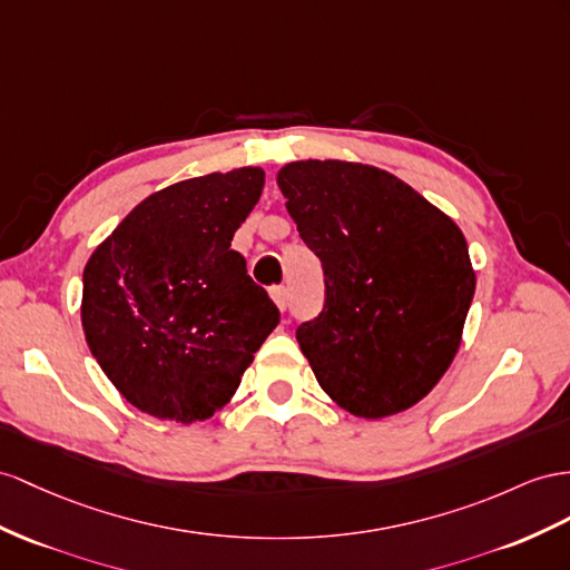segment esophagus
I'll return each mask as SVG.
<instances>
[{"mask_svg":"<svg viewBox=\"0 0 570 570\" xmlns=\"http://www.w3.org/2000/svg\"><path fill=\"white\" fill-rule=\"evenodd\" d=\"M272 301L276 303V308L284 313L288 308V291H286V286H274L272 288Z\"/></svg>","mask_w":570,"mask_h":570,"instance_id":"esophagus-1","label":"esophagus"}]
</instances>
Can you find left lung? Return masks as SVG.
I'll return each instance as SVG.
<instances>
[{
  "mask_svg": "<svg viewBox=\"0 0 570 570\" xmlns=\"http://www.w3.org/2000/svg\"><path fill=\"white\" fill-rule=\"evenodd\" d=\"M276 185L325 269V308L296 330L320 387L358 419L410 410L462 342L476 274L460 226L397 175L354 160H294Z\"/></svg>",
  "mask_w": 570,
  "mask_h": 570,
  "instance_id": "8db88e82",
  "label": "left lung"
}]
</instances>
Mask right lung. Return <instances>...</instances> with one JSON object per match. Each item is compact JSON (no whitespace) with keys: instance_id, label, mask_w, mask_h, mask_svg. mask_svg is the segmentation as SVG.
Listing matches in <instances>:
<instances>
[{"instance_id":"add662e5","label":"right lung","mask_w":570,"mask_h":570,"mask_svg":"<svg viewBox=\"0 0 570 570\" xmlns=\"http://www.w3.org/2000/svg\"><path fill=\"white\" fill-rule=\"evenodd\" d=\"M265 187L255 166L180 180L141 199L83 267L81 327L139 412L195 424L236 395L279 323L230 250Z\"/></svg>"}]
</instances>
